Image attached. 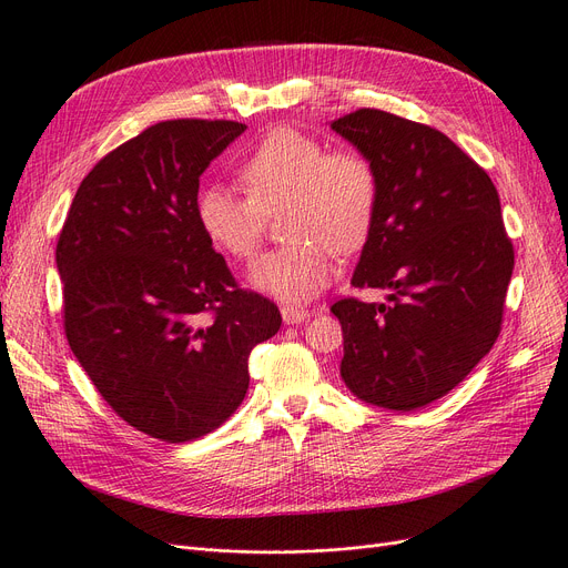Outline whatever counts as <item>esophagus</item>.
<instances>
[{"instance_id": "esophagus-1", "label": "esophagus", "mask_w": 568, "mask_h": 568, "mask_svg": "<svg viewBox=\"0 0 568 568\" xmlns=\"http://www.w3.org/2000/svg\"><path fill=\"white\" fill-rule=\"evenodd\" d=\"M281 313H283V323L285 325H300V323L311 318V311L297 308V306H283Z\"/></svg>"}]
</instances>
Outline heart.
<instances>
[{"instance_id":"obj_1","label":"heart","mask_w":568,"mask_h":568,"mask_svg":"<svg viewBox=\"0 0 568 568\" xmlns=\"http://www.w3.org/2000/svg\"><path fill=\"white\" fill-rule=\"evenodd\" d=\"M245 192L210 184L196 210L205 234L236 260L262 245L268 215L285 210L290 243L252 264L247 278L287 304L318 295L334 276V250H358L374 224L379 182L372 163L353 150H332L300 129L271 131L239 165Z\"/></svg>"}]
</instances>
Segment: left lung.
Here are the masks:
<instances>
[{
	"mask_svg": "<svg viewBox=\"0 0 568 568\" xmlns=\"http://www.w3.org/2000/svg\"><path fill=\"white\" fill-rule=\"evenodd\" d=\"M329 125L379 182L351 283L390 290V304H332L342 379L369 405L412 412L456 388L498 339L513 241L491 178L445 133L369 108Z\"/></svg>",
	"mask_w": 568,
	"mask_h": 568,
	"instance_id": "8db88e82",
	"label": "left lung"
}]
</instances>
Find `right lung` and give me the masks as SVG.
Returning <instances> with one entry per match:
<instances>
[{
  "label": "right lung",
  "mask_w": 568,
  "mask_h": 568,
  "mask_svg": "<svg viewBox=\"0 0 568 568\" xmlns=\"http://www.w3.org/2000/svg\"><path fill=\"white\" fill-rule=\"evenodd\" d=\"M245 123L161 121L100 159L55 264L72 353L125 424L163 443L220 428L281 311L241 290L199 220V178Z\"/></svg>",
  "instance_id": "1"
}]
</instances>
